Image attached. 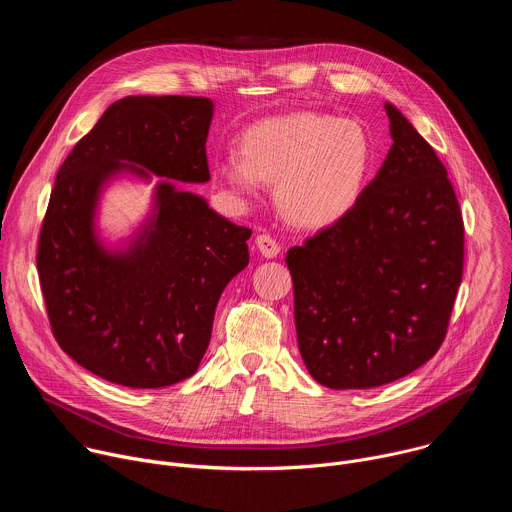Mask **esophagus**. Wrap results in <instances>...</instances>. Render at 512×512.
<instances>
[{
    "label": "esophagus",
    "instance_id": "1",
    "mask_svg": "<svg viewBox=\"0 0 512 512\" xmlns=\"http://www.w3.org/2000/svg\"><path fill=\"white\" fill-rule=\"evenodd\" d=\"M255 245H257V249H259V253H261L263 257H267V259L277 257V255H279V251H281L279 243H277L271 235H265V233H263V235H257Z\"/></svg>",
    "mask_w": 512,
    "mask_h": 512
}]
</instances>
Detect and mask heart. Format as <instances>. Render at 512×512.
<instances>
[{"instance_id":"heart-1","label":"heart","mask_w":512,"mask_h":512,"mask_svg":"<svg viewBox=\"0 0 512 512\" xmlns=\"http://www.w3.org/2000/svg\"><path fill=\"white\" fill-rule=\"evenodd\" d=\"M375 166L371 133L354 119L300 111L261 119L241 135V152L216 158L214 174L235 200L275 184V202L291 225L322 231L356 208Z\"/></svg>"}]
</instances>
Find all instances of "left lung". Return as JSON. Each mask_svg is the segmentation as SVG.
Returning a JSON list of instances; mask_svg holds the SVG:
<instances>
[{
	"instance_id": "1",
	"label": "left lung",
	"mask_w": 512,
	"mask_h": 512,
	"mask_svg": "<svg viewBox=\"0 0 512 512\" xmlns=\"http://www.w3.org/2000/svg\"><path fill=\"white\" fill-rule=\"evenodd\" d=\"M385 111L393 145L356 208L285 257L300 354L330 389H373L419 369L446 336L462 281L448 172L395 105Z\"/></svg>"
}]
</instances>
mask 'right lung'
Masks as SVG:
<instances>
[{
	"label": "right lung",
	"instance_id": "add662e5",
	"mask_svg": "<svg viewBox=\"0 0 512 512\" xmlns=\"http://www.w3.org/2000/svg\"><path fill=\"white\" fill-rule=\"evenodd\" d=\"M206 97L115 101L60 166L38 243L54 338L93 375L131 389L192 377L227 283L249 265L251 231L182 184L210 180ZM154 179L153 208L127 240L98 229L115 179Z\"/></svg>",
	"mask_w": 512,
	"mask_h": 512
}]
</instances>
